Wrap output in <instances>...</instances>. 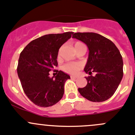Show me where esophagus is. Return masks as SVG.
Returning a JSON list of instances; mask_svg holds the SVG:
<instances>
[{"mask_svg":"<svg viewBox=\"0 0 135 135\" xmlns=\"http://www.w3.org/2000/svg\"><path fill=\"white\" fill-rule=\"evenodd\" d=\"M70 78H71L72 79H77V76H70Z\"/></svg>","mask_w":135,"mask_h":135,"instance_id":"esophagus-1","label":"esophagus"}]
</instances>
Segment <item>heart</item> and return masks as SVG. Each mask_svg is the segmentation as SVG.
I'll return each mask as SVG.
<instances>
[{
	"label": "heart",
	"mask_w": 135,
	"mask_h": 135,
	"mask_svg": "<svg viewBox=\"0 0 135 135\" xmlns=\"http://www.w3.org/2000/svg\"><path fill=\"white\" fill-rule=\"evenodd\" d=\"M82 44L83 43L79 42H76L75 46H76L79 45H82ZM80 68H81V65L79 63H77V62H69V63L65 64L62 66V70L66 73L74 75L77 73L79 70L80 69Z\"/></svg>",
	"instance_id": "heart-1"
}]
</instances>
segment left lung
Listing matches in <instances>:
<instances>
[{
    "mask_svg": "<svg viewBox=\"0 0 135 135\" xmlns=\"http://www.w3.org/2000/svg\"><path fill=\"white\" fill-rule=\"evenodd\" d=\"M73 37L86 45L89 58L84 70L90 76L87 85L78 90L83 97L92 102L108 100L115 93L123 76V61L114 43L94 32H76ZM96 73L93 77L92 72Z\"/></svg>",
    "mask_w": 135,
    "mask_h": 135,
    "instance_id": "8db88e82",
    "label": "left lung"
}]
</instances>
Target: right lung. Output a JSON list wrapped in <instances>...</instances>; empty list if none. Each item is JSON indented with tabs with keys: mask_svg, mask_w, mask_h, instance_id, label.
<instances>
[{
	"mask_svg": "<svg viewBox=\"0 0 135 135\" xmlns=\"http://www.w3.org/2000/svg\"><path fill=\"white\" fill-rule=\"evenodd\" d=\"M73 32L49 34L35 39L20 54L17 73L24 92L36 105L49 107L57 103L64 94V85L70 76L54 70L56 76L50 78L49 72L57 66L60 46Z\"/></svg>",
	"mask_w": 135,
	"mask_h": 135,
	"instance_id": "obj_1",
	"label": "right lung"
}]
</instances>
